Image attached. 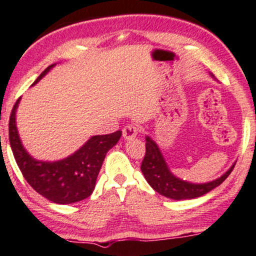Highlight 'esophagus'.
I'll return each mask as SVG.
<instances>
[{
	"label": "esophagus",
	"mask_w": 256,
	"mask_h": 256,
	"mask_svg": "<svg viewBox=\"0 0 256 256\" xmlns=\"http://www.w3.org/2000/svg\"><path fill=\"white\" fill-rule=\"evenodd\" d=\"M122 133H123V138H127V140H132V138H134L138 135V126L135 124H127L124 128H123Z\"/></svg>",
	"instance_id": "esophagus-1"
}]
</instances>
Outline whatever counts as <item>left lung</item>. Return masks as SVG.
<instances>
[{"instance_id": "obj_1", "label": "left lung", "mask_w": 256, "mask_h": 256, "mask_svg": "<svg viewBox=\"0 0 256 256\" xmlns=\"http://www.w3.org/2000/svg\"><path fill=\"white\" fill-rule=\"evenodd\" d=\"M235 164L230 167L229 171H226L216 180L205 182V184H192V182L176 178L170 172L158 144L152 138L147 136L146 154H144L142 164H141V171H142L148 184L152 186L158 194L176 200H194V198L208 194L222 184L234 170Z\"/></svg>"}]
</instances>
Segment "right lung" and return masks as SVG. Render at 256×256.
Segmentation results:
<instances>
[{"mask_svg": "<svg viewBox=\"0 0 256 256\" xmlns=\"http://www.w3.org/2000/svg\"><path fill=\"white\" fill-rule=\"evenodd\" d=\"M54 66L50 65L33 85ZM20 98L12 106L9 118V142L15 162L28 184L38 194L56 204H71L83 200L92 194L96 179L106 154L115 146L122 132L94 135L77 152L54 162H39L32 158L22 146L16 129L15 112Z\"/></svg>", "mask_w": 256, "mask_h": 256, "instance_id": "1", "label": "right lung"}]
</instances>
